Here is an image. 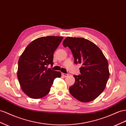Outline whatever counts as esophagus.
I'll list each match as a JSON object with an SVG mask.
<instances>
[{"label":"esophagus","instance_id":"obj_1","mask_svg":"<svg viewBox=\"0 0 126 126\" xmlns=\"http://www.w3.org/2000/svg\"><path fill=\"white\" fill-rule=\"evenodd\" d=\"M62 75H63V77H67L68 76V74H64V73H62Z\"/></svg>","mask_w":126,"mask_h":126}]
</instances>
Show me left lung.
I'll return each mask as SVG.
<instances>
[{"mask_svg":"<svg viewBox=\"0 0 126 126\" xmlns=\"http://www.w3.org/2000/svg\"><path fill=\"white\" fill-rule=\"evenodd\" d=\"M69 47L75 63H79L80 75H74L75 81L69 90L77 100L88 102L95 99L104 91L109 78V64L100 49L83 38L67 37L63 43Z\"/></svg>","mask_w":126,"mask_h":126,"instance_id":"1","label":"left lung"}]
</instances>
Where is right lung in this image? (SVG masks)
<instances>
[{
  "label": "right lung",
  "mask_w": 126,
  "mask_h": 126,
  "mask_svg": "<svg viewBox=\"0 0 126 126\" xmlns=\"http://www.w3.org/2000/svg\"><path fill=\"white\" fill-rule=\"evenodd\" d=\"M63 36H48L33 40L26 47L18 63L17 78L22 90L32 98H42L49 93L61 73L47 68L53 66L54 52Z\"/></svg>",
  "instance_id": "add662e5"
}]
</instances>
